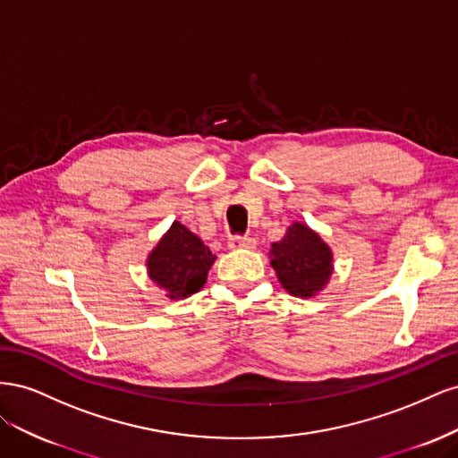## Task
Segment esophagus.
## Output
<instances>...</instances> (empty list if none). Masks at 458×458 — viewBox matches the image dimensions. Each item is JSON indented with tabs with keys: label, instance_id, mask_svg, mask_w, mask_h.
Instances as JSON below:
<instances>
[{
	"label": "esophagus",
	"instance_id": "1",
	"mask_svg": "<svg viewBox=\"0 0 458 458\" xmlns=\"http://www.w3.org/2000/svg\"><path fill=\"white\" fill-rule=\"evenodd\" d=\"M229 248L233 250H241V248H254L256 246V239L248 237V234H233L229 237Z\"/></svg>",
	"mask_w": 458,
	"mask_h": 458
}]
</instances>
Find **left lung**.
Wrapping results in <instances>:
<instances>
[{"mask_svg":"<svg viewBox=\"0 0 458 458\" xmlns=\"http://www.w3.org/2000/svg\"><path fill=\"white\" fill-rule=\"evenodd\" d=\"M271 266L290 294L310 298L328 281L332 252L317 233L294 224L279 242L271 244Z\"/></svg>","mask_w":458,"mask_h":458,"instance_id":"8db88e82","label":"left lung"}]
</instances>
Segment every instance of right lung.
Wrapping results in <instances>:
<instances>
[{
    "mask_svg": "<svg viewBox=\"0 0 458 458\" xmlns=\"http://www.w3.org/2000/svg\"><path fill=\"white\" fill-rule=\"evenodd\" d=\"M216 256L185 225L174 221L148 256V275L170 298H185L204 286Z\"/></svg>",
    "mask_w": 458,
    "mask_h": 458,
    "instance_id": "1",
    "label": "right lung"
}]
</instances>
